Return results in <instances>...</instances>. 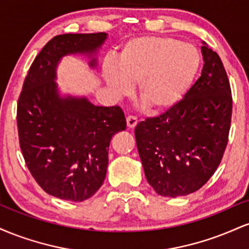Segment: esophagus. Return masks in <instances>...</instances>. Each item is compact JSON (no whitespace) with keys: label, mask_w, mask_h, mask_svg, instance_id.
Wrapping results in <instances>:
<instances>
[{"label":"esophagus","mask_w":249,"mask_h":249,"mask_svg":"<svg viewBox=\"0 0 249 249\" xmlns=\"http://www.w3.org/2000/svg\"><path fill=\"white\" fill-rule=\"evenodd\" d=\"M126 123H127L128 127L133 128L137 125V123H138V119H137V117H134V116H127Z\"/></svg>","instance_id":"esophagus-1"}]
</instances>
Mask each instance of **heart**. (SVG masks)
Here are the masks:
<instances>
[{
  "instance_id": "1",
  "label": "heart",
  "mask_w": 249,
  "mask_h": 249,
  "mask_svg": "<svg viewBox=\"0 0 249 249\" xmlns=\"http://www.w3.org/2000/svg\"><path fill=\"white\" fill-rule=\"evenodd\" d=\"M200 55L191 44L171 37L145 36L128 41L117 63L107 59L103 77L118 96L138 83V97L148 110L160 112L178 103L198 72Z\"/></svg>"
}]
</instances>
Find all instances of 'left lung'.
I'll return each instance as SVG.
<instances>
[{
	"instance_id": "1",
	"label": "left lung",
	"mask_w": 249,
	"mask_h": 249,
	"mask_svg": "<svg viewBox=\"0 0 249 249\" xmlns=\"http://www.w3.org/2000/svg\"><path fill=\"white\" fill-rule=\"evenodd\" d=\"M201 76L166 112L134 128L148 184L162 196H187L218 168L232 119V92L221 59L202 42Z\"/></svg>"
}]
</instances>
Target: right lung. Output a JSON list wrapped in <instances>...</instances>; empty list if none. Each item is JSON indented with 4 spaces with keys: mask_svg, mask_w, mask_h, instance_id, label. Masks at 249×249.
<instances>
[{
    "mask_svg": "<svg viewBox=\"0 0 249 249\" xmlns=\"http://www.w3.org/2000/svg\"><path fill=\"white\" fill-rule=\"evenodd\" d=\"M107 35L64 34L50 39L31 64L17 103L19 146L31 176L50 196L83 201L103 185L112 136L126 128L119 107H96L85 97L59 95L62 57H92ZM97 65L96 58L89 62Z\"/></svg>",
    "mask_w": 249,
    "mask_h": 249,
    "instance_id": "add662e5",
    "label": "right lung"
}]
</instances>
